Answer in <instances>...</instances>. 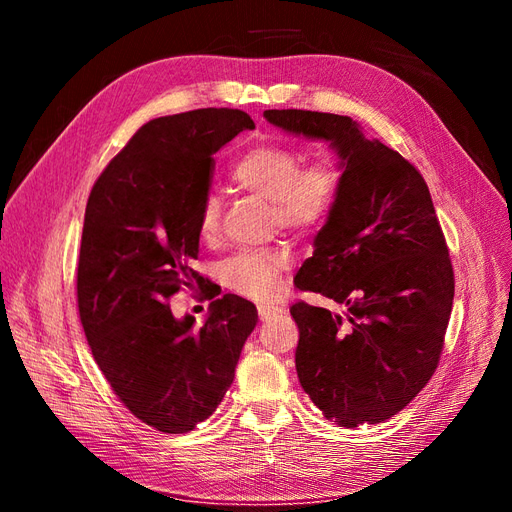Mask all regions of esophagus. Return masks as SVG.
I'll list each match as a JSON object with an SVG mask.
<instances>
[{
    "mask_svg": "<svg viewBox=\"0 0 512 512\" xmlns=\"http://www.w3.org/2000/svg\"><path fill=\"white\" fill-rule=\"evenodd\" d=\"M257 310H259L261 321H268V319H272V317H276V315H280V312H283V308L274 306V304H259Z\"/></svg>",
    "mask_w": 512,
    "mask_h": 512,
    "instance_id": "esophagus-1",
    "label": "esophagus"
}]
</instances>
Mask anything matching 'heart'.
Segmentation results:
<instances>
[{"label":"heart","instance_id":"obj_1","mask_svg":"<svg viewBox=\"0 0 512 512\" xmlns=\"http://www.w3.org/2000/svg\"><path fill=\"white\" fill-rule=\"evenodd\" d=\"M232 183L272 204L280 227L312 232L332 214L340 195V168L332 159H315L302 166V155L285 144H259L246 151L229 172ZM197 232L204 240L219 234V202L208 195L197 214ZM291 263L287 246L240 251L221 261L223 285L244 298L266 300L278 287V276Z\"/></svg>","mask_w":512,"mask_h":512}]
</instances>
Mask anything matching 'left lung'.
Here are the masks:
<instances>
[{"mask_svg":"<svg viewBox=\"0 0 512 512\" xmlns=\"http://www.w3.org/2000/svg\"><path fill=\"white\" fill-rule=\"evenodd\" d=\"M263 117L287 134L329 142L342 170L338 202L293 283L344 312L291 306L300 385L342 427L383 423L436 372L453 308V266L430 189L351 117L293 108Z\"/></svg>","mask_w":512,"mask_h":512,"instance_id":"left-lung-1","label":"left lung"}]
</instances>
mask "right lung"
<instances>
[{"label":"right lung","mask_w":512,"mask_h":512,"mask_svg":"<svg viewBox=\"0 0 512 512\" xmlns=\"http://www.w3.org/2000/svg\"><path fill=\"white\" fill-rule=\"evenodd\" d=\"M249 114L202 108L142 125L91 189L78 257V312L95 364L146 425L166 434L206 421L257 325L253 302L234 293L210 304L202 325L176 319V291L221 293L193 270L197 214L212 155L253 129Z\"/></svg>","instance_id":"obj_1"}]
</instances>
